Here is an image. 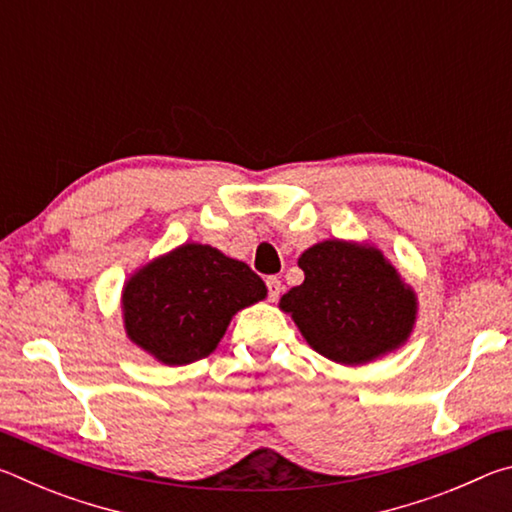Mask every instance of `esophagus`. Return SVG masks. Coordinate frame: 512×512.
<instances>
[{
	"label": "esophagus",
	"mask_w": 512,
	"mask_h": 512,
	"mask_svg": "<svg viewBox=\"0 0 512 512\" xmlns=\"http://www.w3.org/2000/svg\"><path fill=\"white\" fill-rule=\"evenodd\" d=\"M266 287H268V300L275 302L277 298H280V293H282V282L277 280V277H268V280H266Z\"/></svg>",
	"instance_id": "esophagus-1"
}]
</instances>
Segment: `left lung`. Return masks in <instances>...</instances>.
Wrapping results in <instances>:
<instances>
[{
  "label": "left lung",
  "mask_w": 512,
  "mask_h": 512,
  "mask_svg": "<svg viewBox=\"0 0 512 512\" xmlns=\"http://www.w3.org/2000/svg\"><path fill=\"white\" fill-rule=\"evenodd\" d=\"M298 266L305 282L280 298L318 354L363 366L409 341L418 296L379 248L327 239L307 248Z\"/></svg>",
  "instance_id": "8db88e82"
}]
</instances>
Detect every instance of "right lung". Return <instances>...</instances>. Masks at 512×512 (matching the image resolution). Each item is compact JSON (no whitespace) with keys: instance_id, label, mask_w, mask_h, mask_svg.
Listing matches in <instances>:
<instances>
[{"instance_id":"add662e5","label":"right lung","mask_w":512,"mask_h":512,"mask_svg":"<svg viewBox=\"0 0 512 512\" xmlns=\"http://www.w3.org/2000/svg\"><path fill=\"white\" fill-rule=\"evenodd\" d=\"M266 298L250 266L207 244H183L151 259L121 291L126 336L164 366L212 354L232 316Z\"/></svg>"}]
</instances>
